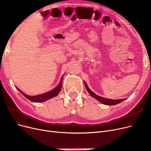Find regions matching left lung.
<instances>
[{
	"mask_svg": "<svg viewBox=\"0 0 151 151\" xmlns=\"http://www.w3.org/2000/svg\"><path fill=\"white\" fill-rule=\"evenodd\" d=\"M85 87H86V89L87 90V91H88V93L90 94V95L93 97V98L96 99L97 100H99V101H100L101 103L104 104L105 105H116V104H118L119 103H120L121 101H122L124 100H125V99H119V100H111V99H105L104 97H101L100 96H99L96 95L95 93H93V91H91L90 90V88L87 86L86 83L85 82Z\"/></svg>",
	"mask_w": 151,
	"mask_h": 151,
	"instance_id": "1",
	"label": "left lung"
}]
</instances>
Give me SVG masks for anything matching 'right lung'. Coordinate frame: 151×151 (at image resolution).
Listing matches in <instances>:
<instances>
[{"label": "right lung", "mask_w": 151, "mask_h": 151, "mask_svg": "<svg viewBox=\"0 0 151 151\" xmlns=\"http://www.w3.org/2000/svg\"><path fill=\"white\" fill-rule=\"evenodd\" d=\"M62 79H63V77L61 78L60 84L58 85V86L57 87H56L55 89H53L52 90H51L50 91H48V92H47V93H43L41 95H38L36 96H31L27 95L26 94L23 93L21 90H19L17 86H16V87L19 91L21 92V93L24 95V96H25L26 98H27L30 101H34V102H43V101H45L51 98H53V97L56 96V95H58V93H60V91L61 88V86H62Z\"/></svg>", "instance_id": "1"}]
</instances>
